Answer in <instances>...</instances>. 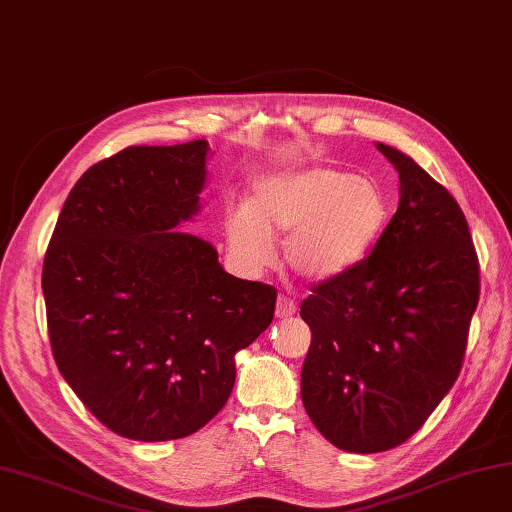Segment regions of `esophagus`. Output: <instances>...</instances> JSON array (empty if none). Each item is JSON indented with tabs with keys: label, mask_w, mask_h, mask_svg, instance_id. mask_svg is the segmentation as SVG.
Here are the masks:
<instances>
[{
	"label": "esophagus",
	"mask_w": 512,
	"mask_h": 512,
	"mask_svg": "<svg viewBox=\"0 0 512 512\" xmlns=\"http://www.w3.org/2000/svg\"><path fill=\"white\" fill-rule=\"evenodd\" d=\"M294 312H297V303L285 297V294H281L279 301H276V317L288 319L294 315Z\"/></svg>",
	"instance_id": "34e87169"
}]
</instances>
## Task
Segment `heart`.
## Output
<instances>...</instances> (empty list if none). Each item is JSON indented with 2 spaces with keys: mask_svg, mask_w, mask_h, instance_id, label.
<instances>
[{
  "mask_svg": "<svg viewBox=\"0 0 512 512\" xmlns=\"http://www.w3.org/2000/svg\"><path fill=\"white\" fill-rule=\"evenodd\" d=\"M389 222V195L369 177L335 168L279 170L258 179L251 204L227 213L224 236L242 265L263 267L274 256V233H290L288 265L303 279L328 283L357 270Z\"/></svg>",
  "mask_w": 512,
  "mask_h": 512,
  "instance_id": "heart-1",
  "label": "heart"
}]
</instances>
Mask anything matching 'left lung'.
Returning a JSON list of instances; mask_svg holds the SVG:
<instances>
[{"mask_svg": "<svg viewBox=\"0 0 512 512\" xmlns=\"http://www.w3.org/2000/svg\"><path fill=\"white\" fill-rule=\"evenodd\" d=\"M400 177L398 211L366 261L301 303L312 330L301 400L324 438L375 454L405 443L461 373L479 261L461 206L414 159L375 143Z\"/></svg>", "mask_w": 512, "mask_h": 512, "instance_id": "1", "label": "left lung"}]
</instances>
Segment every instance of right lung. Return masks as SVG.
Here are the masks:
<instances>
[{
	"label": "right lung",
	"instance_id": "add662e5",
	"mask_svg": "<svg viewBox=\"0 0 512 512\" xmlns=\"http://www.w3.org/2000/svg\"><path fill=\"white\" fill-rule=\"evenodd\" d=\"M209 143L130 146L71 188L42 267L51 351L83 405L132 441H175L218 414L236 353L276 290L222 270L175 227L200 211Z\"/></svg>",
	"mask_w": 512,
	"mask_h": 512
}]
</instances>
